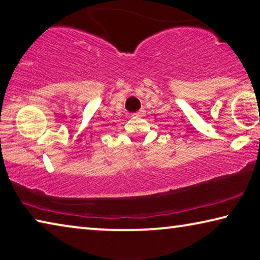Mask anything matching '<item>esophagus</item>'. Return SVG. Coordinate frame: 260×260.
Instances as JSON below:
<instances>
[{
	"label": "esophagus",
	"instance_id": "esophagus-1",
	"mask_svg": "<svg viewBox=\"0 0 260 260\" xmlns=\"http://www.w3.org/2000/svg\"><path fill=\"white\" fill-rule=\"evenodd\" d=\"M144 112H146V111H144V110L142 109V110H140V111H138L136 113H134L133 116L134 117H143L144 116Z\"/></svg>",
	"mask_w": 260,
	"mask_h": 260
}]
</instances>
